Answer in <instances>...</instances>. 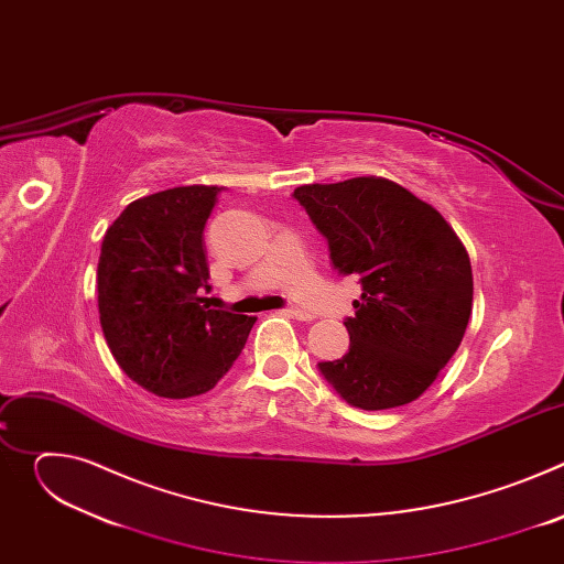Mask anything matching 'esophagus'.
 Listing matches in <instances>:
<instances>
[{
  "mask_svg": "<svg viewBox=\"0 0 564 564\" xmlns=\"http://www.w3.org/2000/svg\"><path fill=\"white\" fill-rule=\"evenodd\" d=\"M283 314L292 316V318H299V321H312V316L307 312L299 310V307H288V310H283Z\"/></svg>",
  "mask_w": 564,
  "mask_h": 564,
  "instance_id": "1",
  "label": "esophagus"
}]
</instances>
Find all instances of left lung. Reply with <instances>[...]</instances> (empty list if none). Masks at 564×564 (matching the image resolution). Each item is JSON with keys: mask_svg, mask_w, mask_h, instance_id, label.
I'll list each match as a JSON object with an SVG mask.
<instances>
[{"mask_svg": "<svg viewBox=\"0 0 564 564\" xmlns=\"http://www.w3.org/2000/svg\"><path fill=\"white\" fill-rule=\"evenodd\" d=\"M294 198L328 238L333 265L361 283L344 321L350 350L321 361V375L364 411L411 404L468 326L473 272L459 236L433 205L379 176L301 185Z\"/></svg>", "mask_w": 564, "mask_h": 564, "instance_id": "obj_1", "label": "left lung"}]
</instances>
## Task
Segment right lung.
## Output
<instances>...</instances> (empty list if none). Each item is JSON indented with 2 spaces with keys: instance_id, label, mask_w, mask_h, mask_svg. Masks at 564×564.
I'll list each match as a JSON object with an SVG mask.
<instances>
[{
  "instance_id": "obj_1",
  "label": "right lung",
  "mask_w": 564,
  "mask_h": 564,
  "mask_svg": "<svg viewBox=\"0 0 564 564\" xmlns=\"http://www.w3.org/2000/svg\"><path fill=\"white\" fill-rule=\"evenodd\" d=\"M223 187L142 196L107 229L98 263L100 326L129 379L165 399L212 390L243 350L257 316L209 310L203 229Z\"/></svg>"
}]
</instances>
